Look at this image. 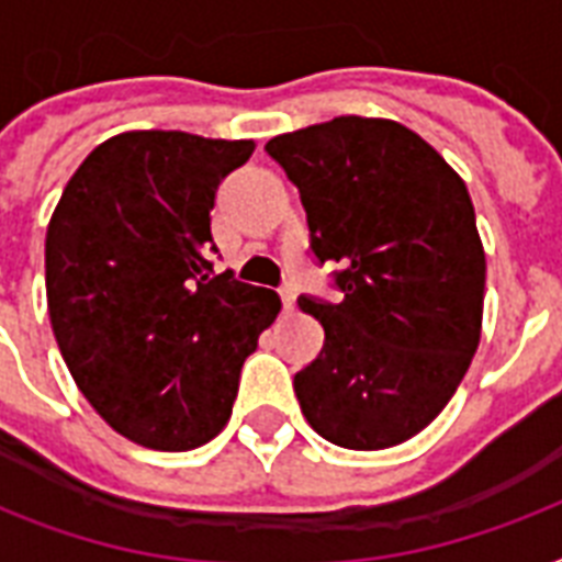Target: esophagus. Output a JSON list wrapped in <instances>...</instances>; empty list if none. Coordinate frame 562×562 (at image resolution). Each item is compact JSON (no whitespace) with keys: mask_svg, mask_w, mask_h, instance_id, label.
Segmentation results:
<instances>
[{"mask_svg":"<svg viewBox=\"0 0 562 562\" xmlns=\"http://www.w3.org/2000/svg\"><path fill=\"white\" fill-rule=\"evenodd\" d=\"M280 300H282V308H285V312H294V300H297V294H294V289H291V285H282Z\"/></svg>","mask_w":562,"mask_h":562,"instance_id":"esophagus-1","label":"esophagus"}]
</instances>
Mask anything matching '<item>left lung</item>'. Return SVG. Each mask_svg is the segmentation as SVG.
<instances>
[{"instance_id": "1", "label": "left lung", "mask_w": 562, "mask_h": 562, "mask_svg": "<svg viewBox=\"0 0 562 562\" xmlns=\"http://www.w3.org/2000/svg\"><path fill=\"white\" fill-rule=\"evenodd\" d=\"M308 247L338 262V303L297 306L324 350L294 375L303 417L344 449H387L446 408L481 341L487 259L458 171L391 119L338 116L273 136Z\"/></svg>"}]
</instances>
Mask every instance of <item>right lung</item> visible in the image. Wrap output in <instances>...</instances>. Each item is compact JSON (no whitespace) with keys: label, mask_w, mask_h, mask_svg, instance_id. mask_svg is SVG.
I'll list each match as a JSON object with an SVG mask.
<instances>
[{"label":"right lung","mask_w":562,"mask_h":562,"mask_svg":"<svg viewBox=\"0 0 562 562\" xmlns=\"http://www.w3.org/2000/svg\"><path fill=\"white\" fill-rule=\"evenodd\" d=\"M250 139L183 131L110 136L78 166L46 229L52 333L110 428L187 452L227 426L241 364L280 297L212 271L218 183Z\"/></svg>","instance_id":"right-lung-1"}]
</instances>
